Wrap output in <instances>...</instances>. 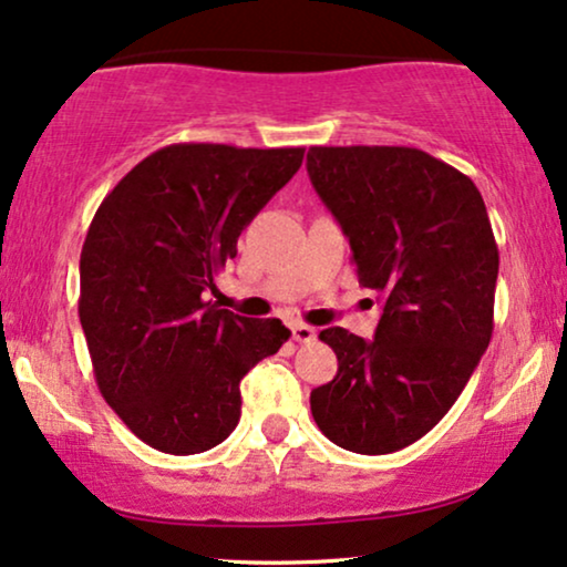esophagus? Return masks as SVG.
Wrapping results in <instances>:
<instances>
[{
	"label": "esophagus",
	"instance_id": "1",
	"mask_svg": "<svg viewBox=\"0 0 567 567\" xmlns=\"http://www.w3.org/2000/svg\"><path fill=\"white\" fill-rule=\"evenodd\" d=\"M290 332H292V340H296V342H313V340H317V329L308 327V324H292Z\"/></svg>",
	"mask_w": 567,
	"mask_h": 567
}]
</instances>
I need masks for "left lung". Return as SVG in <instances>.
Wrapping results in <instances>:
<instances>
[{"mask_svg": "<svg viewBox=\"0 0 567 567\" xmlns=\"http://www.w3.org/2000/svg\"><path fill=\"white\" fill-rule=\"evenodd\" d=\"M308 177L348 235L358 282L382 292L374 340L329 327L337 377L311 413L337 447L403 450L440 424L494 329L499 250L468 175L411 146H311Z\"/></svg>", "mask_w": 567, "mask_h": 567, "instance_id": "1", "label": "left lung"}]
</instances>
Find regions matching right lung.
Returning <instances> with one entry per match:
<instances>
[{"instance_id":"1","label":"right lung","mask_w":567,"mask_h":567,"mask_svg":"<svg viewBox=\"0 0 567 567\" xmlns=\"http://www.w3.org/2000/svg\"><path fill=\"white\" fill-rule=\"evenodd\" d=\"M303 152L172 143L93 214L78 313L99 390L148 447L193 455L225 442L240 379L290 337L279 319L238 317L206 290Z\"/></svg>"}]
</instances>
